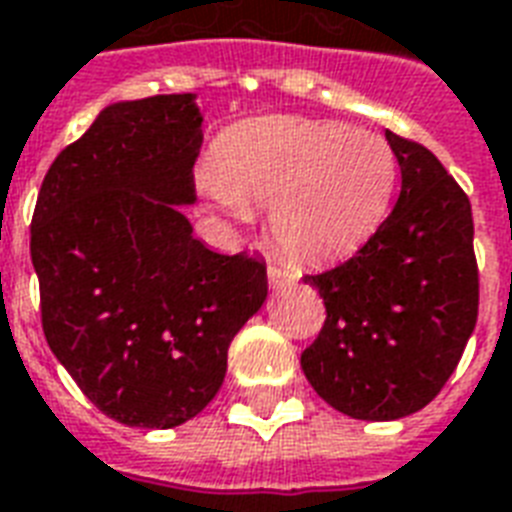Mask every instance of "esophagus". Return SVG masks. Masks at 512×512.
Masks as SVG:
<instances>
[{
    "instance_id": "esophagus-1",
    "label": "esophagus",
    "mask_w": 512,
    "mask_h": 512,
    "mask_svg": "<svg viewBox=\"0 0 512 512\" xmlns=\"http://www.w3.org/2000/svg\"><path fill=\"white\" fill-rule=\"evenodd\" d=\"M267 277H269V285H272V288H280V285L299 280V272H296L293 267H288V264H269Z\"/></svg>"
}]
</instances>
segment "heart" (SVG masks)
<instances>
[{"label": "heart", "mask_w": 512, "mask_h": 512, "mask_svg": "<svg viewBox=\"0 0 512 512\" xmlns=\"http://www.w3.org/2000/svg\"><path fill=\"white\" fill-rule=\"evenodd\" d=\"M202 192L229 219L269 211L288 256L328 261L358 251L382 224L395 157L382 138L339 122H256L221 144L219 165L200 170Z\"/></svg>", "instance_id": "heart-1"}]
</instances>
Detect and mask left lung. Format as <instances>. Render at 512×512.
Wrapping results in <instances>:
<instances>
[{"label":"left lung","mask_w":512,"mask_h":512,"mask_svg":"<svg viewBox=\"0 0 512 512\" xmlns=\"http://www.w3.org/2000/svg\"><path fill=\"white\" fill-rule=\"evenodd\" d=\"M384 136L400 168L390 219L350 261L304 277L326 301V323L301 371L328 406L366 422L425 408L478 320L467 194L430 149Z\"/></svg>","instance_id":"left-lung-1"}]
</instances>
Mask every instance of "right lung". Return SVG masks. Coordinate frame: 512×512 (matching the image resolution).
Segmentation results:
<instances>
[{
    "label": "right lung",
    "mask_w": 512,
    "mask_h": 512,
    "mask_svg": "<svg viewBox=\"0 0 512 512\" xmlns=\"http://www.w3.org/2000/svg\"><path fill=\"white\" fill-rule=\"evenodd\" d=\"M194 93L109 104L47 170L31 219L42 328L90 403L128 427L200 414L235 334L267 301V264L192 235Z\"/></svg>",
    "instance_id": "1"
}]
</instances>
